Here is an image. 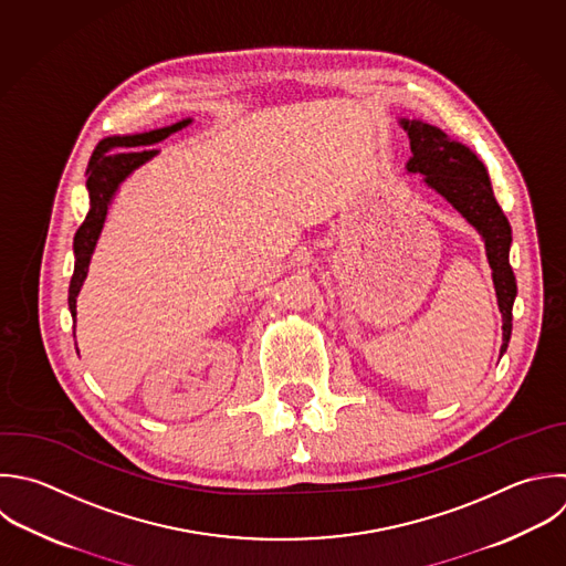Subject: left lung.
Wrapping results in <instances>:
<instances>
[{"mask_svg": "<svg viewBox=\"0 0 566 566\" xmlns=\"http://www.w3.org/2000/svg\"><path fill=\"white\" fill-rule=\"evenodd\" d=\"M398 124L409 135L411 146L407 172L420 175L422 184L451 203L482 237L502 314V356L511 338V310L517 285L509 265L511 226L493 197L486 168L471 148L447 137L440 128L420 119H398Z\"/></svg>", "mask_w": 566, "mask_h": 566, "instance_id": "left-lung-1", "label": "left lung"}]
</instances>
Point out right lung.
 Listing matches in <instances>:
<instances>
[{
	"instance_id": "add662e5",
	"label": "right lung",
	"mask_w": 566,
	"mask_h": 566,
	"mask_svg": "<svg viewBox=\"0 0 566 566\" xmlns=\"http://www.w3.org/2000/svg\"><path fill=\"white\" fill-rule=\"evenodd\" d=\"M190 124H192V119L188 117L172 126L148 130V133L106 137L95 148V153L88 161V170H86V177H88L86 188H88V197H91V210H88L84 223L80 226V230L75 234V243H73L75 272H73L71 287H69V307H71V314L75 321H77V296L88 276V265H91L95 245L104 230L106 214H108V208H111L115 195L119 192L122 184L137 168H142L144 164H148L153 157L159 155V150H155L150 146L168 139L170 135L184 130Z\"/></svg>"
}]
</instances>
